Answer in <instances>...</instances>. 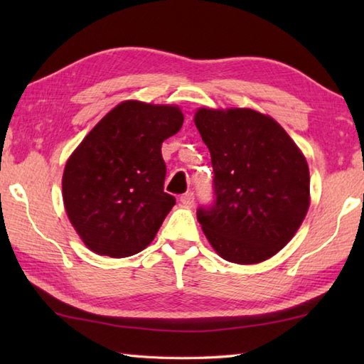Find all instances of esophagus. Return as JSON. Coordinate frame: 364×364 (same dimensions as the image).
Returning <instances> with one entry per match:
<instances>
[{
	"instance_id": "obj_1",
	"label": "esophagus",
	"mask_w": 364,
	"mask_h": 364,
	"mask_svg": "<svg viewBox=\"0 0 364 364\" xmlns=\"http://www.w3.org/2000/svg\"><path fill=\"white\" fill-rule=\"evenodd\" d=\"M180 202H181L184 206H194V203H196L194 192H186V194H183V196L180 197Z\"/></svg>"
}]
</instances>
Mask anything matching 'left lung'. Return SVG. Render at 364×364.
<instances>
[{
    "label": "left lung",
    "instance_id": "obj_1",
    "mask_svg": "<svg viewBox=\"0 0 364 364\" xmlns=\"http://www.w3.org/2000/svg\"><path fill=\"white\" fill-rule=\"evenodd\" d=\"M194 122L214 170V202L197 210L208 241L237 264L274 257L310 206L305 156L272 117L253 109L202 107Z\"/></svg>",
    "mask_w": 364,
    "mask_h": 364
}]
</instances>
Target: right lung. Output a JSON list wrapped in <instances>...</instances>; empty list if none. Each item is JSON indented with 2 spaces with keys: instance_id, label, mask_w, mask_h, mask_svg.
<instances>
[{
  "instance_id": "right-lung-1",
  "label": "right lung",
  "mask_w": 364,
  "mask_h": 364,
  "mask_svg": "<svg viewBox=\"0 0 364 364\" xmlns=\"http://www.w3.org/2000/svg\"><path fill=\"white\" fill-rule=\"evenodd\" d=\"M183 120L176 106L129 100L107 112L68 158L65 211L92 252L125 258L156 236L175 205L164 192L161 145Z\"/></svg>"
}]
</instances>
